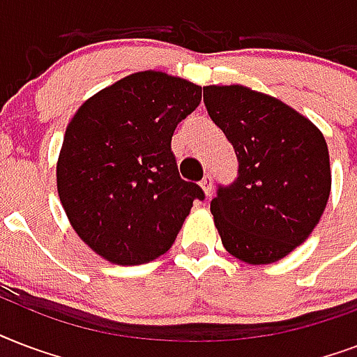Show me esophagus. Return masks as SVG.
<instances>
[{
  "label": "esophagus",
  "instance_id": "34e87169",
  "mask_svg": "<svg viewBox=\"0 0 357 357\" xmlns=\"http://www.w3.org/2000/svg\"><path fill=\"white\" fill-rule=\"evenodd\" d=\"M201 188H203V192L206 197H210V193H212V178L208 175L204 176L203 181H201Z\"/></svg>",
  "mask_w": 357,
  "mask_h": 357
}]
</instances>
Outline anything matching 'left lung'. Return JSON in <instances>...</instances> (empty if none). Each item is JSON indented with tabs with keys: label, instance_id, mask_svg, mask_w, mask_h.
Returning a JSON list of instances; mask_svg holds the SVG:
<instances>
[{
	"label": "left lung",
	"instance_id": "1",
	"mask_svg": "<svg viewBox=\"0 0 357 357\" xmlns=\"http://www.w3.org/2000/svg\"><path fill=\"white\" fill-rule=\"evenodd\" d=\"M203 100L238 158V176L210 203L223 248L272 264L305 242L331 190L322 132L302 113L244 85H206Z\"/></svg>",
	"mask_w": 357,
	"mask_h": 357
}]
</instances>
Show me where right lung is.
Here are the masks:
<instances>
[{
    "label": "right lung",
    "instance_id": "right-lung-1",
    "mask_svg": "<svg viewBox=\"0 0 357 357\" xmlns=\"http://www.w3.org/2000/svg\"><path fill=\"white\" fill-rule=\"evenodd\" d=\"M201 87L158 70L119 79L66 126L57 193L79 238L102 259L134 266L164 255L203 190L182 181L171 151Z\"/></svg>",
    "mask_w": 357,
    "mask_h": 357
}]
</instances>
